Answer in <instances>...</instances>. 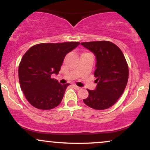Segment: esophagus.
Instances as JSON below:
<instances>
[{"label":"esophagus","instance_id":"obj_1","mask_svg":"<svg viewBox=\"0 0 150 150\" xmlns=\"http://www.w3.org/2000/svg\"><path fill=\"white\" fill-rule=\"evenodd\" d=\"M73 87H74V89H76V90H79L81 89L80 87H79V86H76V85H73Z\"/></svg>","mask_w":150,"mask_h":150}]
</instances>
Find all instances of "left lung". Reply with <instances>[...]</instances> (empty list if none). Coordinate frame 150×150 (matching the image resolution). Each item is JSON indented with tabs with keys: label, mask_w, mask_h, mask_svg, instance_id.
Masks as SVG:
<instances>
[{
	"label": "left lung",
	"mask_w": 150,
	"mask_h": 150,
	"mask_svg": "<svg viewBox=\"0 0 150 150\" xmlns=\"http://www.w3.org/2000/svg\"><path fill=\"white\" fill-rule=\"evenodd\" d=\"M97 58L94 75L97 88L88 90L89 95L83 99L87 106L95 110L107 109L117 102L126 88L129 67L122 51L108 41L81 42Z\"/></svg>",
	"instance_id": "left-lung-1"
}]
</instances>
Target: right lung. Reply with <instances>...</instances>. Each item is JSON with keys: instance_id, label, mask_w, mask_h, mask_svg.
I'll list each match as a JSON object with an SVG mask.
<instances>
[{"instance_id": "1", "label": "right lung", "mask_w": 150, "mask_h": 150, "mask_svg": "<svg viewBox=\"0 0 150 150\" xmlns=\"http://www.w3.org/2000/svg\"><path fill=\"white\" fill-rule=\"evenodd\" d=\"M79 44H38L25 53L18 65V79L24 95L33 106L50 110L60 104L69 83H59L51 75L58 74L65 55Z\"/></svg>"}]
</instances>
